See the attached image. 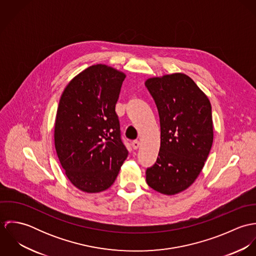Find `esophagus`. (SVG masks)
<instances>
[{"instance_id": "obj_1", "label": "esophagus", "mask_w": 256, "mask_h": 256, "mask_svg": "<svg viewBox=\"0 0 256 256\" xmlns=\"http://www.w3.org/2000/svg\"><path fill=\"white\" fill-rule=\"evenodd\" d=\"M132 146H133V148H134V150H137V148L140 146V142H139L138 140L133 141V142H132Z\"/></svg>"}]
</instances>
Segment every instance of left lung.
<instances>
[{
	"mask_svg": "<svg viewBox=\"0 0 256 256\" xmlns=\"http://www.w3.org/2000/svg\"><path fill=\"white\" fill-rule=\"evenodd\" d=\"M158 111L160 146L146 182L154 190L176 195L191 186L209 156L214 131L208 96L183 73L152 76L145 82Z\"/></svg>",
	"mask_w": 256,
	"mask_h": 256,
	"instance_id": "left-lung-1",
	"label": "left lung"
}]
</instances>
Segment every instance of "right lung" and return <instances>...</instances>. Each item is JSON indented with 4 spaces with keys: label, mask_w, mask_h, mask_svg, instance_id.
I'll return each instance as SVG.
<instances>
[{
    "label": "right lung",
    "mask_w": 256,
    "mask_h": 256,
    "mask_svg": "<svg viewBox=\"0 0 256 256\" xmlns=\"http://www.w3.org/2000/svg\"><path fill=\"white\" fill-rule=\"evenodd\" d=\"M125 78L115 68L96 64L74 76L62 92L55 148L68 180L82 192L108 189L128 156L115 112Z\"/></svg>",
    "instance_id": "1"
}]
</instances>
